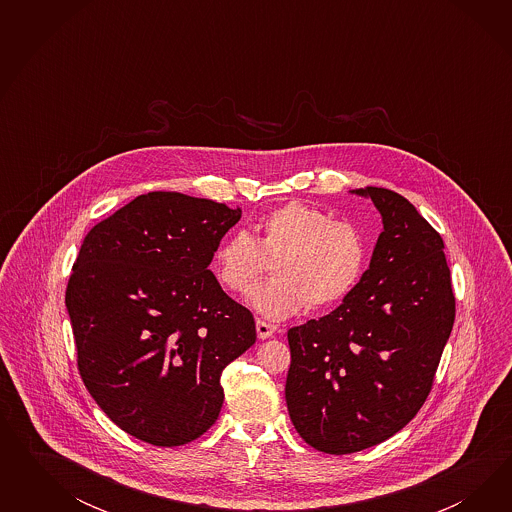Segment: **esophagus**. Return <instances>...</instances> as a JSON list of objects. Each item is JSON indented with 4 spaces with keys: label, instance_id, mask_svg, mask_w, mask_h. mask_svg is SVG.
Listing matches in <instances>:
<instances>
[{
    "label": "esophagus",
    "instance_id": "esophagus-1",
    "mask_svg": "<svg viewBox=\"0 0 512 512\" xmlns=\"http://www.w3.org/2000/svg\"><path fill=\"white\" fill-rule=\"evenodd\" d=\"M255 328H257V336H259V340H268V338H272V336L276 334V330H278V326L270 325V323H264V321H257V323H255Z\"/></svg>",
    "mask_w": 512,
    "mask_h": 512
}]
</instances>
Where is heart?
Wrapping results in <instances>:
<instances>
[{
    "label": "heart",
    "instance_id": "b5f03b06",
    "mask_svg": "<svg viewBox=\"0 0 512 512\" xmlns=\"http://www.w3.org/2000/svg\"><path fill=\"white\" fill-rule=\"evenodd\" d=\"M255 233L227 234L214 251V272L223 287L244 293L266 270V259H274V278L248 293L249 306L266 319L338 304L366 270L368 246L360 229L306 202L268 212Z\"/></svg>",
    "mask_w": 512,
    "mask_h": 512
}]
</instances>
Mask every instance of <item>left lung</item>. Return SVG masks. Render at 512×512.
Returning <instances> with one entry per match:
<instances>
[{
  "label": "left lung",
  "mask_w": 512,
  "mask_h": 512,
  "mask_svg": "<svg viewBox=\"0 0 512 512\" xmlns=\"http://www.w3.org/2000/svg\"><path fill=\"white\" fill-rule=\"evenodd\" d=\"M351 193L383 219L370 268L336 310L287 332L289 417L326 454L379 445L419 413L454 325L443 238L390 189Z\"/></svg>",
  "instance_id": "8db88e82"
}]
</instances>
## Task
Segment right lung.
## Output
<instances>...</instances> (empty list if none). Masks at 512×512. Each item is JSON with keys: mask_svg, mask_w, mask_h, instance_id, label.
Segmentation results:
<instances>
[{"mask_svg": "<svg viewBox=\"0 0 512 512\" xmlns=\"http://www.w3.org/2000/svg\"><path fill=\"white\" fill-rule=\"evenodd\" d=\"M240 208L152 191L86 234L65 306L78 370L116 426L155 447L204 434L221 372L255 343V321L208 270Z\"/></svg>", "mask_w": 512, "mask_h": 512, "instance_id": "add662e5", "label": "right lung"}]
</instances>
